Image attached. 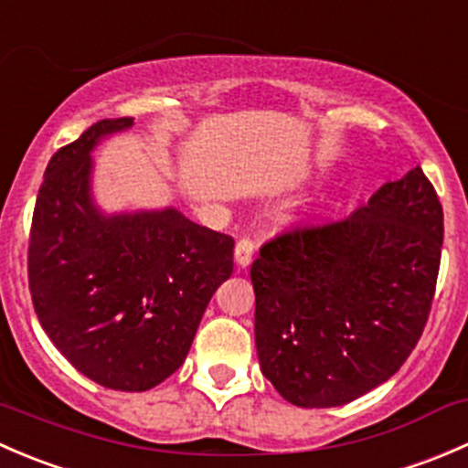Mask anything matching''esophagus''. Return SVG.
<instances>
[{
    "label": "esophagus",
    "instance_id": "34e87169",
    "mask_svg": "<svg viewBox=\"0 0 468 468\" xmlns=\"http://www.w3.org/2000/svg\"><path fill=\"white\" fill-rule=\"evenodd\" d=\"M253 251H256V242L251 238H239L235 244V261L239 267H249L253 261Z\"/></svg>",
    "mask_w": 468,
    "mask_h": 468
}]
</instances>
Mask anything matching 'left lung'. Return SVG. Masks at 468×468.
I'll return each mask as SVG.
<instances>
[{
    "instance_id": "left-lung-1",
    "label": "left lung",
    "mask_w": 468,
    "mask_h": 468,
    "mask_svg": "<svg viewBox=\"0 0 468 468\" xmlns=\"http://www.w3.org/2000/svg\"><path fill=\"white\" fill-rule=\"evenodd\" d=\"M441 242V204L414 165L346 219L262 244L251 264L256 348L278 394L335 408L389 380L426 328Z\"/></svg>"
}]
</instances>
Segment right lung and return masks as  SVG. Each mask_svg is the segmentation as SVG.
Listing matches in <instances>:
<instances>
[{"label": "right lung", "mask_w": 468, "mask_h": 468, "mask_svg": "<svg viewBox=\"0 0 468 468\" xmlns=\"http://www.w3.org/2000/svg\"><path fill=\"white\" fill-rule=\"evenodd\" d=\"M133 117L101 120L45 169L29 235L37 322L74 369L144 391L186 360L206 305L233 273V238L174 207L103 217L90 199V151Z\"/></svg>", "instance_id": "add662e5"}]
</instances>
